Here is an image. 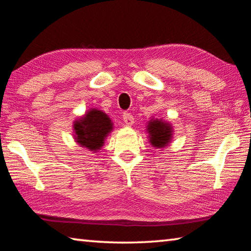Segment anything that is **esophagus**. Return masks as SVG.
<instances>
[{
	"mask_svg": "<svg viewBox=\"0 0 251 251\" xmlns=\"http://www.w3.org/2000/svg\"><path fill=\"white\" fill-rule=\"evenodd\" d=\"M123 119H124L125 124L127 126H132L134 124V117L129 113H124V115H123Z\"/></svg>",
	"mask_w": 251,
	"mask_h": 251,
	"instance_id": "34e87169",
	"label": "esophagus"
}]
</instances>
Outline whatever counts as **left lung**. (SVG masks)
Here are the masks:
<instances>
[{"mask_svg":"<svg viewBox=\"0 0 251 251\" xmlns=\"http://www.w3.org/2000/svg\"><path fill=\"white\" fill-rule=\"evenodd\" d=\"M146 132L149 133V142L153 147L164 149L168 146L173 138V126L170 122L163 119L152 118L146 126Z\"/></svg>","mask_w":251,"mask_h":251,"instance_id":"obj_1","label":"left lung"}]
</instances>
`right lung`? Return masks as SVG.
<instances>
[{"label":"right lung","mask_w":251,"mask_h":251,"mask_svg":"<svg viewBox=\"0 0 251 251\" xmlns=\"http://www.w3.org/2000/svg\"><path fill=\"white\" fill-rule=\"evenodd\" d=\"M113 128L114 124L108 115L97 108H90L74 121V140L80 147L96 153L104 146Z\"/></svg>","instance_id":"obj_1"}]
</instances>
